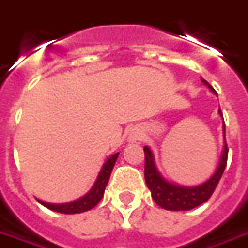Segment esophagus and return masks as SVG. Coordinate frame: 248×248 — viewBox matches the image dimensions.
Wrapping results in <instances>:
<instances>
[{"mask_svg": "<svg viewBox=\"0 0 248 248\" xmlns=\"http://www.w3.org/2000/svg\"><path fill=\"white\" fill-rule=\"evenodd\" d=\"M130 142H135V143H140V140H142V135L140 133H133V134H130L129 137Z\"/></svg>", "mask_w": 248, "mask_h": 248, "instance_id": "esophagus-1", "label": "esophagus"}]
</instances>
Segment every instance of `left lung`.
Listing matches in <instances>:
<instances>
[{"instance_id": "1", "label": "left lung", "mask_w": 248, "mask_h": 248, "mask_svg": "<svg viewBox=\"0 0 248 248\" xmlns=\"http://www.w3.org/2000/svg\"><path fill=\"white\" fill-rule=\"evenodd\" d=\"M202 82L211 89V92L215 93L207 81L202 79ZM219 114H222L220 108H219ZM143 151H145V179L146 185L150 188L151 197L158 206L170 211H187L208 201L223 175L224 169L227 165V156H229V147L224 142V150L220 158V163L213 177L207 182L198 187H181L166 182L161 177L154 163L153 153L147 146L143 147Z\"/></svg>"}]
</instances>
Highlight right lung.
Masks as SVG:
<instances>
[{
	"mask_svg": "<svg viewBox=\"0 0 248 248\" xmlns=\"http://www.w3.org/2000/svg\"><path fill=\"white\" fill-rule=\"evenodd\" d=\"M119 153L114 154L108 158L106 163L103 165L102 170L99 172V175L97 178V182L94 183V186L90 190V192L85 195L81 199H78L76 202L67 203V204H50V203H45L42 201H38L41 204H44L45 207L50 208L53 211H57V213L61 214H78L83 213V211H87L90 208L95 207L99 201L102 199L103 192H105V188H106V185L108 182V178H110V174L113 171V167L115 165V161L118 158Z\"/></svg>",
	"mask_w": 248,
	"mask_h": 248,
	"instance_id": "1",
	"label": "right lung"
}]
</instances>
